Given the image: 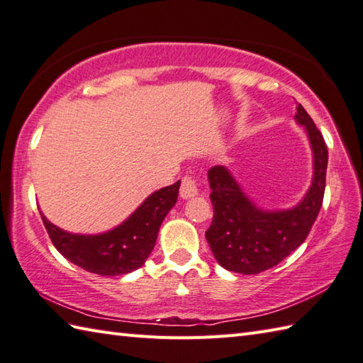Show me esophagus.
<instances>
[{"instance_id":"obj_1","label":"esophagus","mask_w":363,"mask_h":363,"mask_svg":"<svg viewBox=\"0 0 363 363\" xmlns=\"http://www.w3.org/2000/svg\"><path fill=\"white\" fill-rule=\"evenodd\" d=\"M199 194V188H197V182L194 177H184L182 180V186H180V196L182 199H191Z\"/></svg>"}]
</instances>
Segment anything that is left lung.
<instances>
[{
	"label": "left lung",
	"instance_id": "8db88e82",
	"mask_svg": "<svg viewBox=\"0 0 363 363\" xmlns=\"http://www.w3.org/2000/svg\"><path fill=\"white\" fill-rule=\"evenodd\" d=\"M296 123L304 127L313 153V179L302 201L288 210H263L246 196L225 166L208 171L213 223L205 238L216 262L227 271L258 274L272 268L306 241L320 213L326 188L328 147L312 117L296 106Z\"/></svg>",
	"mask_w": 363,
	"mask_h": 363
}]
</instances>
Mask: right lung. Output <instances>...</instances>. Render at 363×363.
Listing matches in <instances>:
<instances>
[{"instance_id": "obj_1", "label": "right lung", "mask_w": 363, "mask_h": 363, "mask_svg": "<svg viewBox=\"0 0 363 363\" xmlns=\"http://www.w3.org/2000/svg\"><path fill=\"white\" fill-rule=\"evenodd\" d=\"M179 189L180 180L152 192L122 224L97 235L70 233L50 223L42 211L40 216L55 247L73 264L99 276H122L140 268L152 254Z\"/></svg>"}]
</instances>
